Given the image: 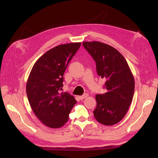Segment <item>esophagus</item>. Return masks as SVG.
I'll list each match as a JSON object with an SVG mask.
<instances>
[{"label": "esophagus", "mask_w": 158, "mask_h": 158, "mask_svg": "<svg viewBox=\"0 0 158 158\" xmlns=\"http://www.w3.org/2000/svg\"><path fill=\"white\" fill-rule=\"evenodd\" d=\"M88 96V95L87 94H84L83 95H81V96H80L79 97V98H80V99H84V98H87Z\"/></svg>", "instance_id": "1"}]
</instances>
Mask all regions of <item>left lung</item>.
<instances>
[{
    "label": "left lung",
    "mask_w": 158,
    "mask_h": 158,
    "mask_svg": "<svg viewBox=\"0 0 158 158\" xmlns=\"http://www.w3.org/2000/svg\"><path fill=\"white\" fill-rule=\"evenodd\" d=\"M82 44L96 63L98 74L106 80V92L95 95L94 117L102 125H114L125 116L132 103L135 78L125 59L112 46L99 41Z\"/></svg>",
    "instance_id": "8db88e82"
}]
</instances>
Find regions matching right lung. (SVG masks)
<instances>
[{"instance_id":"add662e5","label":"right lung","mask_w":158,"mask_h":158,"mask_svg":"<svg viewBox=\"0 0 158 158\" xmlns=\"http://www.w3.org/2000/svg\"><path fill=\"white\" fill-rule=\"evenodd\" d=\"M81 43L56 46L37 60L26 84V94L32 111L45 126L62 127L76 103L73 95L61 92L63 75Z\"/></svg>"}]
</instances>
